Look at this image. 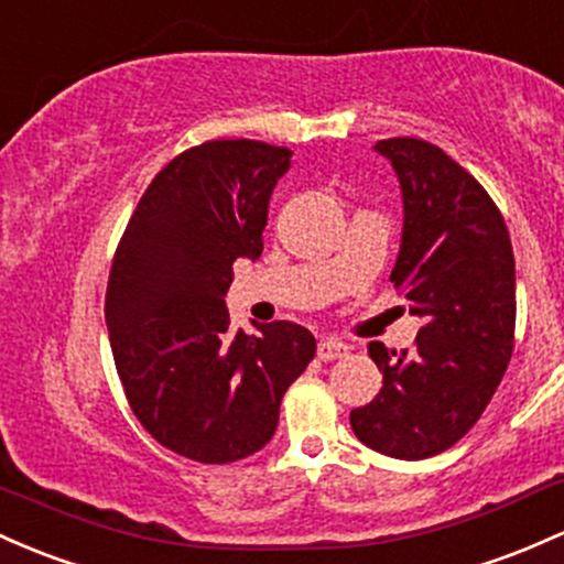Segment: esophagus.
<instances>
[{"label":"esophagus","mask_w":564,"mask_h":564,"mask_svg":"<svg viewBox=\"0 0 564 564\" xmlns=\"http://www.w3.org/2000/svg\"><path fill=\"white\" fill-rule=\"evenodd\" d=\"M347 355V344H341V341H336V338H323V341H319V347H317V357L319 360H338V357H344Z\"/></svg>","instance_id":"esophagus-1"}]
</instances>
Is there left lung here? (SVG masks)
<instances>
[{
	"mask_svg": "<svg viewBox=\"0 0 564 564\" xmlns=\"http://www.w3.org/2000/svg\"><path fill=\"white\" fill-rule=\"evenodd\" d=\"M377 150L403 191V241L390 282L422 328L403 352L368 344L384 381L349 425L368 449L425 459L476 425L513 355L511 236L498 204L441 148L392 137Z\"/></svg>",
	"mask_w": 564,
	"mask_h": 564,
	"instance_id": "8db88e82",
	"label": "left lung"
}]
</instances>
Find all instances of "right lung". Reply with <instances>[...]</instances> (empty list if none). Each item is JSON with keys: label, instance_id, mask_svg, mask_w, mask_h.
I'll list each match as a JSON object with an SVG mask.
<instances>
[{"label": "right lung", "instance_id": "right-lung-1", "mask_svg": "<svg viewBox=\"0 0 564 564\" xmlns=\"http://www.w3.org/2000/svg\"><path fill=\"white\" fill-rule=\"evenodd\" d=\"M290 155L256 139L185 150L155 174L115 250L105 317L126 401L161 446L196 463L263 449L317 349L284 319L234 333L223 301L236 260L263 252Z\"/></svg>", "mask_w": 564, "mask_h": 564}]
</instances>
